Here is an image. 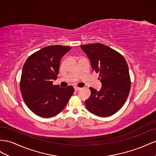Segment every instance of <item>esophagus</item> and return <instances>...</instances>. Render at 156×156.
Here are the masks:
<instances>
[{
  "label": "esophagus",
  "mask_w": 156,
  "mask_h": 156,
  "mask_svg": "<svg viewBox=\"0 0 156 156\" xmlns=\"http://www.w3.org/2000/svg\"><path fill=\"white\" fill-rule=\"evenodd\" d=\"M74 90H75L76 91H80V90H81L82 88L78 87H74Z\"/></svg>",
  "instance_id": "obj_1"
}]
</instances>
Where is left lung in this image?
Segmentation results:
<instances>
[{
	"label": "left lung",
	"mask_w": 156,
	"mask_h": 156,
	"mask_svg": "<svg viewBox=\"0 0 156 156\" xmlns=\"http://www.w3.org/2000/svg\"><path fill=\"white\" fill-rule=\"evenodd\" d=\"M90 59L91 67L99 73L102 87L97 91L90 87L91 95L85 101L89 112L99 117L116 113L123 106L131 88L126 60L120 53L101 43L80 46Z\"/></svg>",
	"instance_id": "left-lung-1"
}]
</instances>
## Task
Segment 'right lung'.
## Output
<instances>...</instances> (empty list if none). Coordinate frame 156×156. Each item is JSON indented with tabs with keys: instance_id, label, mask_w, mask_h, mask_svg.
I'll list each match as a JSON object with an SVG mask.
<instances>
[{
	"instance_id": "1",
	"label": "right lung",
	"mask_w": 156,
	"mask_h": 156,
	"mask_svg": "<svg viewBox=\"0 0 156 156\" xmlns=\"http://www.w3.org/2000/svg\"><path fill=\"white\" fill-rule=\"evenodd\" d=\"M71 47L49 46L30 55L22 69L20 90L25 103L42 118L55 116L63 110L73 95V86L53 85L57 78L62 57Z\"/></svg>"
}]
</instances>
